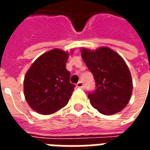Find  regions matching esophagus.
<instances>
[{
  "instance_id": "34e87169",
  "label": "esophagus",
  "mask_w": 150,
  "mask_h": 150,
  "mask_svg": "<svg viewBox=\"0 0 150 150\" xmlns=\"http://www.w3.org/2000/svg\"><path fill=\"white\" fill-rule=\"evenodd\" d=\"M76 86H77V87H78V88H79L84 89V84H83V82H81V81L79 82L78 83L76 84Z\"/></svg>"
}]
</instances>
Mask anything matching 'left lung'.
<instances>
[{"label":"left lung","instance_id":"left-lung-1","mask_svg":"<svg viewBox=\"0 0 150 150\" xmlns=\"http://www.w3.org/2000/svg\"><path fill=\"white\" fill-rule=\"evenodd\" d=\"M81 55L96 81L95 91L88 93L91 105L108 116L124 109L132 91L131 74L124 59L108 47L83 48Z\"/></svg>","mask_w":150,"mask_h":150}]
</instances>
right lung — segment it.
<instances>
[{
	"label": "right lung",
	"mask_w": 150,
	"mask_h": 150,
	"mask_svg": "<svg viewBox=\"0 0 150 150\" xmlns=\"http://www.w3.org/2000/svg\"><path fill=\"white\" fill-rule=\"evenodd\" d=\"M69 54L54 49L38 57L31 65L24 79V94L35 112L50 115L68 103L75 85L70 83L66 68Z\"/></svg>",
	"instance_id": "add662e5"
}]
</instances>
